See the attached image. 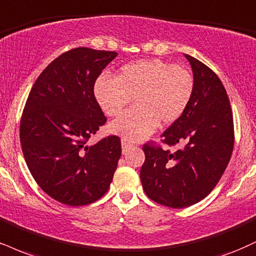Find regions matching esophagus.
<instances>
[{"mask_svg":"<svg viewBox=\"0 0 256 256\" xmlns=\"http://www.w3.org/2000/svg\"><path fill=\"white\" fill-rule=\"evenodd\" d=\"M134 146V143H132L131 140H126V138H122V152H128V149H130V148Z\"/></svg>","mask_w":256,"mask_h":256,"instance_id":"obj_1","label":"esophagus"}]
</instances>
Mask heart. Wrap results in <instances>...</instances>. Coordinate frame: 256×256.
Masks as SVG:
<instances>
[{
	"instance_id": "heart-1",
	"label": "heart",
	"mask_w": 256,
	"mask_h": 256,
	"mask_svg": "<svg viewBox=\"0 0 256 256\" xmlns=\"http://www.w3.org/2000/svg\"><path fill=\"white\" fill-rule=\"evenodd\" d=\"M193 74L182 66L144 60L122 66L116 78L101 76L94 87L96 100L110 116H116L134 98L136 107L110 124V131L140 140L160 126L180 118L194 94Z\"/></svg>"
}]
</instances>
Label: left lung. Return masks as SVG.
<instances>
[{
  "instance_id": "left-lung-1",
  "label": "left lung",
  "mask_w": 256,
  "mask_h": 256,
  "mask_svg": "<svg viewBox=\"0 0 256 256\" xmlns=\"http://www.w3.org/2000/svg\"><path fill=\"white\" fill-rule=\"evenodd\" d=\"M190 60L196 80L194 94L182 116L162 134L161 142L143 146L140 168L144 192L158 204L182 208L211 193L226 170L234 149V119L226 90L220 78L196 58Z\"/></svg>"
}]
</instances>
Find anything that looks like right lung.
Segmentation results:
<instances>
[{
    "instance_id": "right-lung-1",
    "label": "right lung",
    "mask_w": 256,
    "mask_h": 256,
    "mask_svg": "<svg viewBox=\"0 0 256 256\" xmlns=\"http://www.w3.org/2000/svg\"><path fill=\"white\" fill-rule=\"evenodd\" d=\"M116 56L89 48L64 52L42 70L27 98L20 120L24 160L40 188L62 204H92L112 182L120 138L86 143L107 122L94 84Z\"/></svg>"
}]
</instances>
